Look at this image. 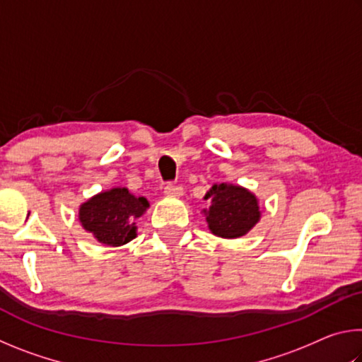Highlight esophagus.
<instances>
[{
  "label": "esophagus",
  "instance_id": "1",
  "mask_svg": "<svg viewBox=\"0 0 362 362\" xmlns=\"http://www.w3.org/2000/svg\"><path fill=\"white\" fill-rule=\"evenodd\" d=\"M164 193L168 196H182L183 194V188L180 185H177V183L169 182L166 187H164Z\"/></svg>",
  "mask_w": 362,
  "mask_h": 362
}]
</instances>
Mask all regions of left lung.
<instances>
[{
    "label": "left lung",
    "instance_id": "8db88e82",
    "mask_svg": "<svg viewBox=\"0 0 362 362\" xmlns=\"http://www.w3.org/2000/svg\"><path fill=\"white\" fill-rule=\"evenodd\" d=\"M204 198L212 199V206L206 211L209 230L220 238H240L259 222V203L246 188L220 183Z\"/></svg>",
    "mask_w": 362,
    "mask_h": 362
}]
</instances>
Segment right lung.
I'll return each instance as SVG.
<instances>
[{"label":"right lung","instance_id":"obj_1","mask_svg":"<svg viewBox=\"0 0 362 362\" xmlns=\"http://www.w3.org/2000/svg\"><path fill=\"white\" fill-rule=\"evenodd\" d=\"M148 207L144 196H136L127 188H113L90 198L79 207V220L84 230L107 246H122L136 238V220Z\"/></svg>","mask_w":362,"mask_h":362}]
</instances>
